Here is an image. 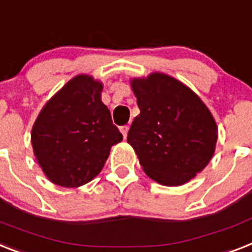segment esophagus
<instances>
[{
	"label": "esophagus",
	"mask_w": 252,
	"mask_h": 252,
	"mask_svg": "<svg viewBox=\"0 0 252 252\" xmlns=\"http://www.w3.org/2000/svg\"><path fill=\"white\" fill-rule=\"evenodd\" d=\"M128 129H129V126H120V132H122V134H123V137H124V138H126V134H128Z\"/></svg>",
	"instance_id": "1"
}]
</instances>
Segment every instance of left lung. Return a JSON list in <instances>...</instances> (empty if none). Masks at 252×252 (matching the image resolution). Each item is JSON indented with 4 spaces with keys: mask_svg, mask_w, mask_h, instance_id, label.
<instances>
[{
    "mask_svg": "<svg viewBox=\"0 0 252 252\" xmlns=\"http://www.w3.org/2000/svg\"><path fill=\"white\" fill-rule=\"evenodd\" d=\"M140 115L126 141L145 173L157 183L179 186L210 163L218 126L202 99L175 77L154 72L130 80Z\"/></svg>",
    "mask_w": 252,
    "mask_h": 252,
    "instance_id": "8db88e82",
    "label": "left lung"
}]
</instances>
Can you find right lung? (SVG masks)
<instances>
[{
  "label": "right lung",
  "mask_w": 252,
  "mask_h": 252,
  "mask_svg": "<svg viewBox=\"0 0 252 252\" xmlns=\"http://www.w3.org/2000/svg\"><path fill=\"white\" fill-rule=\"evenodd\" d=\"M102 83L79 75L48 101L34 122L31 141L52 183L77 188L101 172L111 146L123 140L103 105Z\"/></svg>",
  "instance_id": "obj_1"
}]
</instances>
